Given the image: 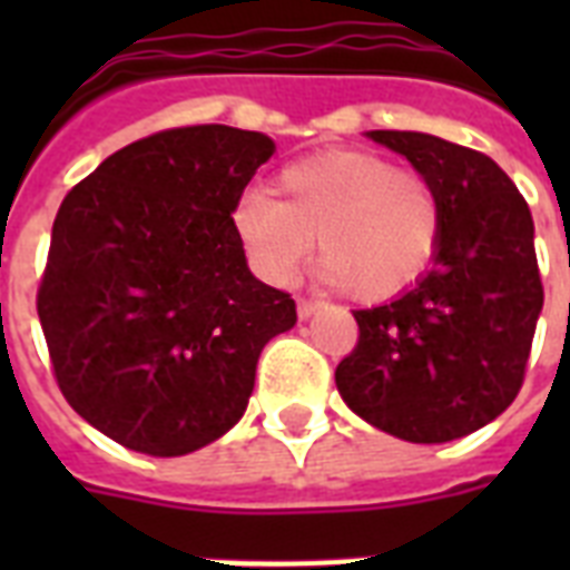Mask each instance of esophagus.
<instances>
[{
  "label": "esophagus",
  "mask_w": 570,
  "mask_h": 570,
  "mask_svg": "<svg viewBox=\"0 0 570 570\" xmlns=\"http://www.w3.org/2000/svg\"><path fill=\"white\" fill-rule=\"evenodd\" d=\"M295 307H298V316H302V320H307V316H313V313L320 311L322 298H304V295H298Z\"/></svg>",
  "instance_id": "obj_1"
}]
</instances>
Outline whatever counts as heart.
<instances>
[{
	"label": "heart",
	"mask_w": 570,
	"mask_h": 570,
	"mask_svg": "<svg viewBox=\"0 0 570 570\" xmlns=\"http://www.w3.org/2000/svg\"><path fill=\"white\" fill-rule=\"evenodd\" d=\"M233 222L268 281H293L316 239L334 281L361 302H384L432 266L443 204L423 171L340 150L289 165L277 177V197L250 191Z\"/></svg>",
	"instance_id": "obj_1"
}]
</instances>
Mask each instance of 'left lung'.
<instances>
[{
	"instance_id": "8db88e82",
	"label": "left lung",
	"mask_w": 570,
	"mask_h": 570,
	"mask_svg": "<svg viewBox=\"0 0 570 570\" xmlns=\"http://www.w3.org/2000/svg\"><path fill=\"white\" fill-rule=\"evenodd\" d=\"M434 183V266L396 302L355 311L337 390L357 416L411 443L476 432L512 405L544 304L530 206L491 156L425 132L373 129Z\"/></svg>"
}]
</instances>
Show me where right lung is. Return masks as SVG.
<instances>
[{
	"label": "right lung",
	"mask_w": 570,
	"mask_h": 570,
	"mask_svg": "<svg viewBox=\"0 0 570 570\" xmlns=\"http://www.w3.org/2000/svg\"><path fill=\"white\" fill-rule=\"evenodd\" d=\"M272 138L163 129L111 154L58 206L38 316L76 414L147 455L222 438L254 390L293 295L248 272L233 209Z\"/></svg>",
	"instance_id": "right-lung-1"
}]
</instances>
